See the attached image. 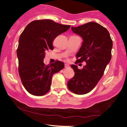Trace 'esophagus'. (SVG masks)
<instances>
[{"label": "esophagus", "instance_id": "esophagus-1", "mask_svg": "<svg viewBox=\"0 0 127 127\" xmlns=\"http://www.w3.org/2000/svg\"><path fill=\"white\" fill-rule=\"evenodd\" d=\"M64 66H65V67H69V64H67V63H65V64H64Z\"/></svg>", "mask_w": 127, "mask_h": 127}]
</instances>
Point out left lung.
<instances>
[{
    "instance_id": "left-lung-1",
    "label": "left lung",
    "mask_w": 127,
    "mask_h": 127,
    "mask_svg": "<svg viewBox=\"0 0 127 127\" xmlns=\"http://www.w3.org/2000/svg\"><path fill=\"white\" fill-rule=\"evenodd\" d=\"M72 30L82 37V46L77 53L76 62H86L82 69L72 64L75 76L68 81V90L76 94L88 93L95 87L103 76L105 68L111 60L113 42L108 30L95 23L90 22Z\"/></svg>"
}]
</instances>
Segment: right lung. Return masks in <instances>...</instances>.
Wrapping results in <instances>:
<instances>
[{
	"instance_id": "right-lung-1",
	"label": "right lung",
	"mask_w": 127,
	"mask_h": 127,
	"mask_svg": "<svg viewBox=\"0 0 127 127\" xmlns=\"http://www.w3.org/2000/svg\"><path fill=\"white\" fill-rule=\"evenodd\" d=\"M70 27L51 20H35L22 32L17 50L18 72L22 84L30 94L45 95L50 90L52 76L64 68L62 62L46 65L43 59L45 51L54 49L55 37Z\"/></svg>"
}]
</instances>
